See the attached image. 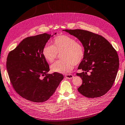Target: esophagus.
<instances>
[{
    "instance_id": "esophagus-1",
    "label": "esophagus",
    "mask_w": 125,
    "mask_h": 125,
    "mask_svg": "<svg viewBox=\"0 0 125 125\" xmlns=\"http://www.w3.org/2000/svg\"><path fill=\"white\" fill-rule=\"evenodd\" d=\"M65 78H67V79H72V78H73V75H72V74H66L65 75Z\"/></svg>"
}]
</instances>
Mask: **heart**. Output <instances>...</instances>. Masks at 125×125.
Wrapping results in <instances>:
<instances>
[{
  "label": "heart",
  "instance_id": "1",
  "mask_svg": "<svg viewBox=\"0 0 125 125\" xmlns=\"http://www.w3.org/2000/svg\"><path fill=\"white\" fill-rule=\"evenodd\" d=\"M53 45H45L42 48V54L48 62H53L56 59L58 53H61V59L51 66L53 72L66 73L73 69L74 65L82 61L85 50L80 43L76 42L73 37L68 35H60L53 39Z\"/></svg>",
  "mask_w": 125,
  "mask_h": 125
}]
</instances>
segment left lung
<instances>
[{
  "label": "left lung",
  "mask_w": 125,
  "mask_h": 125,
  "mask_svg": "<svg viewBox=\"0 0 125 125\" xmlns=\"http://www.w3.org/2000/svg\"><path fill=\"white\" fill-rule=\"evenodd\" d=\"M63 31L77 38L85 50L83 59L78 68L83 72L77 73L83 80L78 92L88 98L106 94L114 84L118 71L117 52L108 40L97 34L80 29Z\"/></svg>",
  "instance_id": "1"
}]
</instances>
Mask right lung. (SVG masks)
Returning a JSON list of instances; mask_svg holds the SVG:
<instances>
[{
	"label": "right lung",
	"mask_w": 125,
	"mask_h": 125,
	"mask_svg": "<svg viewBox=\"0 0 125 125\" xmlns=\"http://www.w3.org/2000/svg\"><path fill=\"white\" fill-rule=\"evenodd\" d=\"M53 36L45 33L26 38L8 55L6 68L11 85L17 94L31 102L48 100L64 78L57 72L48 73L49 65L42 54Z\"/></svg>",
	"instance_id": "obj_1"
}]
</instances>
